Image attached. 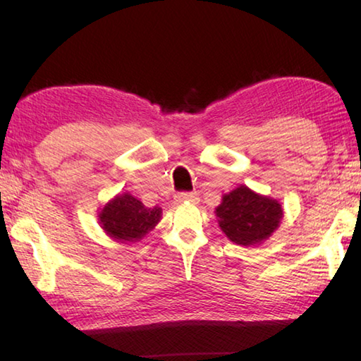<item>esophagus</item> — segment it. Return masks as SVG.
Returning a JSON list of instances; mask_svg holds the SVG:
<instances>
[{
	"label": "esophagus",
	"mask_w": 361,
	"mask_h": 361,
	"mask_svg": "<svg viewBox=\"0 0 361 361\" xmlns=\"http://www.w3.org/2000/svg\"><path fill=\"white\" fill-rule=\"evenodd\" d=\"M175 200L178 204H181V202H197L199 197H197V194H195V192H178L175 195Z\"/></svg>",
	"instance_id": "1"
}]
</instances>
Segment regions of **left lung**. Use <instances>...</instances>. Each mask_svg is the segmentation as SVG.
Instances as JSON below:
<instances>
[{"label": "left lung", "mask_w": 361, "mask_h": 361, "mask_svg": "<svg viewBox=\"0 0 361 361\" xmlns=\"http://www.w3.org/2000/svg\"><path fill=\"white\" fill-rule=\"evenodd\" d=\"M218 224L235 245H261L277 231L283 209L277 199L258 194L245 185L224 194L215 209Z\"/></svg>", "instance_id": "1"}]
</instances>
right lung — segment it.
I'll use <instances>...</instances> for the list:
<instances>
[{
    "instance_id": "1",
    "label": "right lung",
    "mask_w": 361,
    "mask_h": 361,
    "mask_svg": "<svg viewBox=\"0 0 361 361\" xmlns=\"http://www.w3.org/2000/svg\"><path fill=\"white\" fill-rule=\"evenodd\" d=\"M161 207H145L129 192L118 194L99 212V223L113 240L140 242L161 221Z\"/></svg>"
}]
</instances>
